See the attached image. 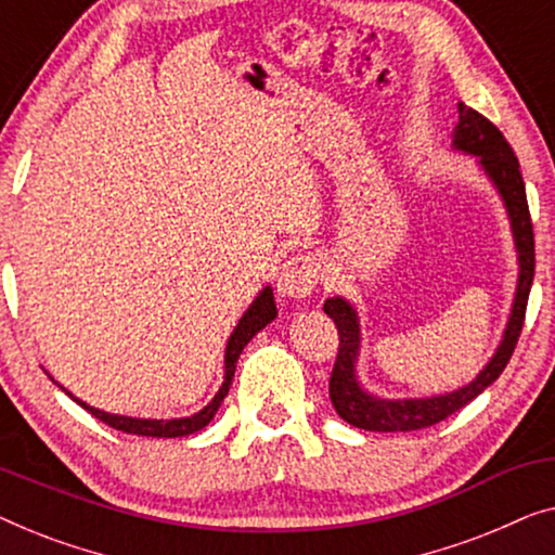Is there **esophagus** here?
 <instances>
[{"label": "esophagus", "instance_id": "obj_1", "mask_svg": "<svg viewBox=\"0 0 555 555\" xmlns=\"http://www.w3.org/2000/svg\"><path fill=\"white\" fill-rule=\"evenodd\" d=\"M319 284V261L311 254H296L281 263L276 288L286 299H307Z\"/></svg>", "mask_w": 555, "mask_h": 555}]
</instances>
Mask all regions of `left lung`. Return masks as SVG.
Here are the masks:
<instances>
[{
	"label": "left lung",
	"instance_id": "8db88e82",
	"mask_svg": "<svg viewBox=\"0 0 555 555\" xmlns=\"http://www.w3.org/2000/svg\"><path fill=\"white\" fill-rule=\"evenodd\" d=\"M457 115L460 120L455 125V132H452V147L478 158L480 168L486 170V176L490 178V183H493L495 191L501 193L503 206L508 210L511 218L515 251H518V286H515L508 324H505L503 339L501 345H498L495 354L490 357V362L482 366L480 374L470 382V385L437 397H420V400H382V397L366 392V389L359 385L357 377V359L359 347H362L357 309L347 299H341V296L326 299V317L334 319V324H337L339 330V354L332 370L330 397L337 415L345 420V423L359 427V430L410 433L440 423V420L450 417L452 412L463 410L467 402H473L482 389L493 385V382L503 374L505 364L511 362L515 345H518L522 319H526L530 284H533L535 271L533 223H530L528 214L526 185H522L518 158H515L513 147L508 145V140L503 138V132L465 103H457Z\"/></svg>",
	"mask_w": 555,
	"mask_h": 555
}]
</instances>
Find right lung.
<instances>
[{
    "mask_svg": "<svg viewBox=\"0 0 555 555\" xmlns=\"http://www.w3.org/2000/svg\"><path fill=\"white\" fill-rule=\"evenodd\" d=\"M276 317V301H274V292H271V286L263 288V292L256 296L251 307L246 309V314L238 319L236 330L229 337V345H225V357H223V385L218 389L214 400H210L206 408L196 415L191 417H178V420H140V417H125V415H111V412H103L98 408H90L88 402L77 400L73 392H65L73 397V400L80 404L90 412L92 417H98L100 423L115 427V430L120 433H128V435H143V437H185V435H193L206 427L214 415L221 408L223 397L229 395V387H231V379H233V372H236V362L241 352H244V347L251 341L256 334H259L263 326L274 322Z\"/></svg>",
    "mask_w": 555,
    "mask_h": 555,
    "instance_id": "add662e5",
    "label": "right lung"
}]
</instances>
